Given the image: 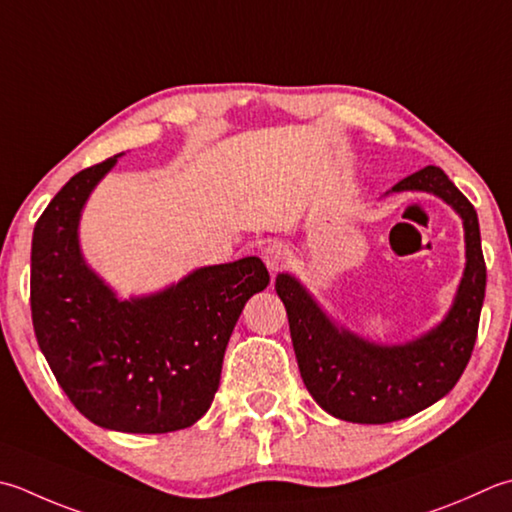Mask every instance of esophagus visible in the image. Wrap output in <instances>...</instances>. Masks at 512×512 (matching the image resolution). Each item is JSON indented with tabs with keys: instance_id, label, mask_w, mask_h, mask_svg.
Wrapping results in <instances>:
<instances>
[{
	"instance_id": "obj_1",
	"label": "esophagus",
	"mask_w": 512,
	"mask_h": 512,
	"mask_svg": "<svg viewBox=\"0 0 512 512\" xmlns=\"http://www.w3.org/2000/svg\"><path fill=\"white\" fill-rule=\"evenodd\" d=\"M264 262H266L270 273H279V270H282L290 262L288 248L279 242H270L264 248Z\"/></svg>"
}]
</instances>
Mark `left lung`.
<instances>
[{
    "mask_svg": "<svg viewBox=\"0 0 512 512\" xmlns=\"http://www.w3.org/2000/svg\"><path fill=\"white\" fill-rule=\"evenodd\" d=\"M402 190L442 197L464 222L466 268L442 324L413 342L375 344L337 328L293 275L279 273L275 279L308 393L344 422L388 424L439 402L462 377L477 339L486 264L473 204L437 166L417 170L393 186V193Z\"/></svg>",
    "mask_w": 512,
    "mask_h": 512,
    "instance_id": "obj_1",
    "label": "left lung"
}]
</instances>
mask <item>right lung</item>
<instances>
[{"label":"right lung","mask_w":512,"mask_h":512,"mask_svg":"<svg viewBox=\"0 0 512 512\" xmlns=\"http://www.w3.org/2000/svg\"><path fill=\"white\" fill-rule=\"evenodd\" d=\"M84 168L37 219L30 310L57 384L90 422L119 433H173L213 404L230 333L270 282L259 257L204 266L148 297L117 299L84 262L79 217L110 168Z\"/></svg>","instance_id":"right-lung-1"}]
</instances>
